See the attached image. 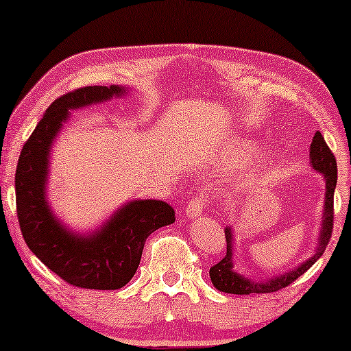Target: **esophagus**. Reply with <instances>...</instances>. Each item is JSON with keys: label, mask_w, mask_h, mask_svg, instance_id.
Wrapping results in <instances>:
<instances>
[{"label": "esophagus", "mask_w": 351, "mask_h": 351, "mask_svg": "<svg viewBox=\"0 0 351 351\" xmlns=\"http://www.w3.org/2000/svg\"><path fill=\"white\" fill-rule=\"evenodd\" d=\"M204 206H206V201H204V198H195L191 203H188L186 208H184V213H186L188 219H196V217L203 213Z\"/></svg>", "instance_id": "34e87169"}]
</instances>
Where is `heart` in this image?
<instances>
[{
    "label": "heart",
    "mask_w": 351,
    "mask_h": 351,
    "mask_svg": "<svg viewBox=\"0 0 351 351\" xmlns=\"http://www.w3.org/2000/svg\"><path fill=\"white\" fill-rule=\"evenodd\" d=\"M251 150H252V145H249L247 142H239L234 147V152H232V155H234V156H245ZM272 171H274V163H272L271 156H264V158L261 160V163L257 165L256 168H254L249 178H251L252 181H261V180L267 178V176L271 175Z\"/></svg>",
    "instance_id": "obj_1"
}]
</instances>
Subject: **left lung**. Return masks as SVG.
Here are the masks:
<instances>
[{
	"mask_svg": "<svg viewBox=\"0 0 351 351\" xmlns=\"http://www.w3.org/2000/svg\"><path fill=\"white\" fill-rule=\"evenodd\" d=\"M310 167L312 170L320 173L325 181V198H324V211L320 216V228H318V236L315 241V249L312 256L307 257L304 263L295 267L289 269L287 272L274 274L267 277H249L241 274L236 269V236L232 226H226L224 234H226V256L216 265L209 269V277H211L213 285L219 292L237 293V295H249V293H269L280 291L287 287L293 280L299 279L304 272H307L313 264L320 259L327 247L330 234L333 229V193L337 188V162L333 153L325 143L324 136L320 132H315L312 143H310Z\"/></svg>",
	"mask_w": 351,
	"mask_h": 351,
	"instance_id": "1",
	"label": "left lung"
}]
</instances>
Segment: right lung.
I'll list each match as a JSON object with an SVG mask.
<instances>
[{
	"label": "right lung",
	"mask_w": 351,
	"mask_h": 351,
	"mask_svg": "<svg viewBox=\"0 0 351 351\" xmlns=\"http://www.w3.org/2000/svg\"><path fill=\"white\" fill-rule=\"evenodd\" d=\"M130 92L127 86H92L62 95L51 104L19 155L14 186L24 241L46 267L75 287L122 289L138 269L147 237L175 223V209L167 201L132 199L95 229L75 231L51 206V150L71 112L122 99Z\"/></svg>",
	"instance_id": "add662e5"
}]
</instances>
